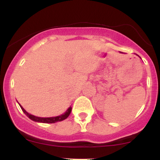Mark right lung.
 <instances>
[{"instance_id":"add662e5","label":"right lung","mask_w":160,"mask_h":160,"mask_svg":"<svg viewBox=\"0 0 160 160\" xmlns=\"http://www.w3.org/2000/svg\"><path fill=\"white\" fill-rule=\"evenodd\" d=\"M20 107H21L22 110V111L24 112V113H25V114L26 115L28 118H30L31 120L34 121V122H43V123H55V122H60V121L65 120L66 118H68V116L70 115V113H71V109H72V108H71V107H69L68 109L65 111V113H64L63 114H62V115L57 116V117H35V116L32 115V114H30V113H28V112L25 111V110L24 109V108L22 107L21 105H20Z\"/></svg>"}]
</instances>
